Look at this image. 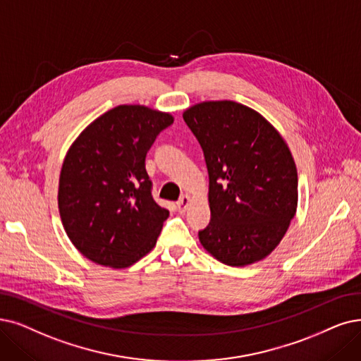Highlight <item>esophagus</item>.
Instances as JSON below:
<instances>
[{"label": "esophagus", "instance_id": "obj_1", "mask_svg": "<svg viewBox=\"0 0 361 361\" xmlns=\"http://www.w3.org/2000/svg\"><path fill=\"white\" fill-rule=\"evenodd\" d=\"M190 203H191V197H190V195H182V197L179 198L178 203H176L178 210H179L180 213H183L186 209H188Z\"/></svg>", "mask_w": 361, "mask_h": 361}]
</instances>
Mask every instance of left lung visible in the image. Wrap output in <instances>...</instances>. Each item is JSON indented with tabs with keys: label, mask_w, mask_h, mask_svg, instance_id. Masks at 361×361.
Wrapping results in <instances>:
<instances>
[{
	"label": "left lung",
	"mask_w": 361,
	"mask_h": 361,
	"mask_svg": "<svg viewBox=\"0 0 361 361\" xmlns=\"http://www.w3.org/2000/svg\"><path fill=\"white\" fill-rule=\"evenodd\" d=\"M209 171L210 222L201 246L229 267L262 261L283 240L298 207V170L280 132L233 100L183 111Z\"/></svg>",
	"instance_id": "left-lung-1"
}]
</instances>
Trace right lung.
<instances>
[{"label":"right lung","instance_id":"1","mask_svg":"<svg viewBox=\"0 0 361 361\" xmlns=\"http://www.w3.org/2000/svg\"><path fill=\"white\" fill-rule=\"evenodd\" d=\"M173 120L145 105H120L69 147L57 204L66 235L92 262L121 269L154 249L169 210L151 195L145 157Z\"/></svg>","mask_w":361,"mask_h":361}]
</instances>
